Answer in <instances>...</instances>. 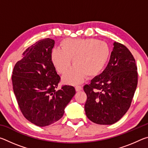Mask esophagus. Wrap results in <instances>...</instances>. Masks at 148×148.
Masks as SVG:
<instances>
[{"instance_id":"obj_1","label":"esophagus","mask_w":148,"mask_h":148,"mask_svg":"<svg viewBox=\"0 0 148 148\" xmlns=\"http://www.w3.org/2000/svg\"><path fill=\"white\" fill-rule=\"evenodd\" d=\"M75 89H76V91H80L82 90V86H77L75 87Z\"/></svg>"}]
</instances>
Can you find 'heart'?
Listing matches in <instances>:
<instances>
[{"mask_svg":"<svg viewBox=\"0 0 148 148\" xmlns=\"http://www.w3.org/2000/svg\"><path fill=\"white\" fill-rule=\"evenodd\" d=\"M61 48L52 50L51 59L60 74L66 73L72 59L74 66L62 77L67 84L81 83L86 76L97 77L104 68L110 55L107 43L94 38L65 39L61 42Z\"/></svg>","mask_w":148,"mask_h":148,"instance_id":"b5f03b06","label":"heart"}]
</instances>
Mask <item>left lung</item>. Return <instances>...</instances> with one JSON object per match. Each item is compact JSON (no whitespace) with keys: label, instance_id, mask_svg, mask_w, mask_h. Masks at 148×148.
I'll return each mask as SVG.
<instances>
[{"label":"left lung","instance_id":"obj_1","mask_svg":"<svg viewBox=\"0 0 148 148\" xmlns=\"http://www.w3.org/2000/svg\"><path fill=\"white\" fill-rule=\"evenodd\" d=\"M137 84V66L133 56L123 44L114 42L106 68L84 87L87 95V117L100 125L118 121L131 106Z\"/></svg>","mask_w":148,"mask_h":148}]
</instances>
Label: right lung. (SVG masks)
Masks as SVG:
<instances>
[{"mask_svg":"<svg viewBox=\"0 0 148 148\" xmlns=\"http://www.w3.org/2000/svg\"><path fill=\"white\" fill-rule=\"evenodd\" d=\"M55 41L40 40L23 53L12 72L14 94L23 116L32 123L45 127L61 118L76 93L73 86H62L51 59Z\"/></svg>","mask_w":148,"mask_h":148,"instance_id":"obj_1","label":"right lung"}]
</instances>
